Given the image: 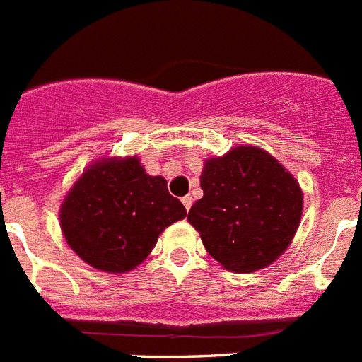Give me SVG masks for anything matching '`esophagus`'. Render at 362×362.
<instances>
[{
    "mask_svg": "<svg viewBox=\"0 0 362 362\" xmlns=\"http://www.w3.org/2000/svg\"><path fill=\"white\" fill-rule=\"evenodd\" d=\"M181 202H183L185 209H187V211H190V206H192V203H194L192 196H185V197H183V199H181Z\"/></svg>",
    "mask_w": 362,
    "mask_h": 362,
    "instance_id": "34e87169",
    "label": "esophagus"
}]
</instances>
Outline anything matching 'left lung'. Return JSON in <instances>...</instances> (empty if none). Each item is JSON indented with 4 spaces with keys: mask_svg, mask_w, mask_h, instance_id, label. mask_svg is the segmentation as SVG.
I'll return each mask as SVG.
<instances>
[{
    "mask_svg": "<svg viewBox=\"0 0 362 362\" xmlns=\"http://www.w3.org/2000/svg\"><path fill=\"white\" fill-rule=\"evenodd\" d=\"M202 188L188 221L225 269H264L291 243L300 223L302 190L267 151L238 146L212 157L202 172Z\"/></svg>",
    "mask_w": 362,
    "mask_h": 362,
    "instance_id": "obj_1",
    "label": "left lung"
}]
</instances>
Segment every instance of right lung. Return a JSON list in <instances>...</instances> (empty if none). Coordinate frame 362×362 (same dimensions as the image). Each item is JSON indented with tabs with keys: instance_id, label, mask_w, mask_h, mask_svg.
Listing matches in <instances>:
<instances>
[{
	"instance_id": "obj_1",
	"label": "right lung",
	"mask_w": 362,
	"mask_h": 362,
	"mask_svg": "<svg viewBox=\"0 0 362 362\" xmlns=\"http://www.w3.org/2000/svg\"><path fill=\"white\" fill-rule=\"evenodd\" d=\"M187 216L166 179L139 159H104L86 170L62 203L67 243L95 269L126 273L144 262L168 225Z\"/></svg>"
}]
</instances>
